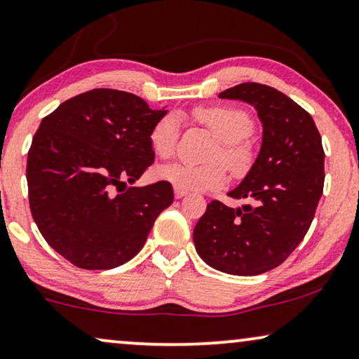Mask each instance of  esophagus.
<instances>
[{"label": "esophagus", "mask_w": 359, "mask_h": 359, "mask_svg": "<svg viewBox=\"0 0 359 359\" xmlns=\"http://www.w3.org/2000/svg\"><path fill=\"white\" fill-rule=\"evenodd\" d=\"M174 194H175V198H184L185 195H187V192H185V190H180V189H175Z\"/></svg>", "instance_id": "34e87169"}]
</instances>
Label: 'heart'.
<instances>
[{
	"label": "heart",
	"mask_w": 359,
	"mask_h": 359,
	"mask_svg": "<svg viewBox=\"0 0 359 359\" xmlns=\"http://www.w3.org/2000/svg\"><path fill=\"white\" fill-rule=\"evenodd\" d=\"M195 117L210 129L220 140V147L213 152L212 161H222L233 175L242 177L250 170L255 154L248 142L253 133V121L242 109L226 106L198 107ZM179 139V119L167 114L154 124L151 130V146L158 157H170ZM220 162L207 165H194L184 161L164 164L157 169V177L169 182L175 189L192 192V190H215L226 184V170Z\"/></svg>",
	"instance_id": "heart-1"
}]
</instances>
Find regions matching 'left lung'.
I'll return each mask as SVG.
<instances>
[{"instance_id": "obj_1", "label": "left lung", "mask_w": 359, "mask_h": 359, "mask_svg": "<svg viewBox=\"0 0 359 359\" xmlns=\"http://www.w3.org/2000/svg\"><path fill=\"white\" fill-rule=\"evenodd\" d=\"M219 97L255 107L262 147L248 174L229 192L250 203H208L194 229L195 250L224 273L260 275L287 260L310 229L323 194V146L311 116L270 86L243 83Z\"/></svg>"}]
</instances>
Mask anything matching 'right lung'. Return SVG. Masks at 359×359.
Instances as JSON below:
<instances>
[{
	"label": "right lung",
	"mask_w": 359,
	"mask_h": 359,
	"mask_svg": "<svg viewBox=\"0 0 359 359\" xmlns=\"http://www.w3.org/2000/svg\"><path fill=\"white\" fill-rule=\"evenodd\" d=\"M165 114L135 94L93 89L41 121L26 165L29 207L44 240L72 265H124L174 202L164 180L125 188L152 165L151 130Z\"/></svg>",
	"instance_id": "right-lung-1"
}]
</instances>
